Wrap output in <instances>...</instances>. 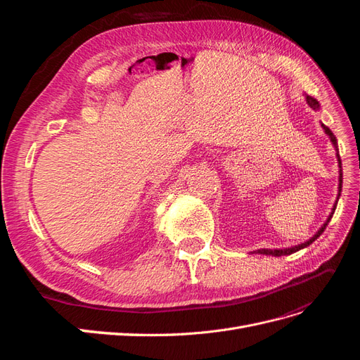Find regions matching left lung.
<instances>
[{
    "instance_id": "1",
    "label": "left lung",
    "mask_w": 360,
    "mask_h": 360,
    "mask_svg": "<svg viewBox=\"0 0 360 360\" xmlns=\"http://www.w3.org/2000/svg\"><path fill=\"white\" fill-rule=\"evenodd\" d=\"M304 99H307V103L312 108L314 111H319L320 110V103H319V101L317 99H314V97H311V96H307L304 94ZM321 127H323V130H324V134L329 136V139H330V143L333 144V147H335V150H336V159H338V167H340V179H338V181H340V184H338V197H336V201H335V204H333V207H332V212H330V214L328 216V219H326V222L319 228V231L315 233L309 240H307L304 243H299V245H296V246H291V248H284V249H258V250H255V252H258V254H263V255H271V257H281V255H290V254H292V252H297V250H300V249H303V248H307V246H309L312 242H315L317 240V238L321 236V233L326 230V226H328V224H329V221L332 219V216H333V213H335V209H336V204H338V200H340V197H341V191H342V167H341V158H340V151H338V141H336V138H335V135L332 134V130L326 126V124H323L321 123Z\"/></svg>"
}]
</instances>
